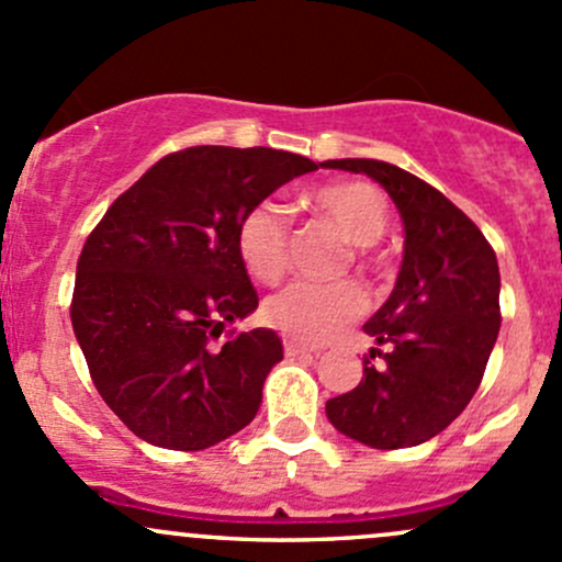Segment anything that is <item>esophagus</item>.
<instances>
[{
    "instance_id": "1",
    "label": "esophagus",
    "mask_w": 562,
    "mask_h": 562,
    "mask_svg": "<svg viewBox=\"0 0 562 562\" xmlns=\"http://www.w3.org/2000/svg\"><path fill=\"white\" fill-rule=\"evenodd\" d=\"M285 356L288 358H315L317 352L312 350V347L301 345V341L291 339V336H288V339H285Z\"/></svg>"
}]
</instances>
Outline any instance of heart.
<instances>
[{
  "label": "heart",
  "mask_w": 562,
  "mask_h": 562,
  "mask_svg": "<svg viewBox=\"0 0 562 562\" xmlns=\"http://www.w3.org/2000/svg\"><path fill=\"white\" fill-rule=\"evenodd\" d=\"M312 210L339 228L350 245L371 247L385 234L387 202L369 182H334L310 193ZM291 226L280 204L261 202L245 212L236 228L241 263L263 285H274L288 269ZM363 312V293L350 282H293L266 301V317L301 341H328Z\"/></svg>",
  "instance_id": "b5f03b06"
}]
</instances>
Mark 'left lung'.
Segmentation results:
<instances>
[{"instance_id":"8db88e82","label":"left lung","mask_w":562,"mask_h":562,"mask_svg":"<svg viewBox=\"0 0 562 562\" xmlns=\"http://www.w3.org/2000/svg\"><path fill=\"white\" fill-rule=\"evenodd\" d=\"M326 169L371 177L404 223V261L393 293L363 330V380L326 404L330 425L374 450L434 439L469 406L501 328V274L493 247L445 193L374 158H339Z\"/></svg>"}]
</instances>
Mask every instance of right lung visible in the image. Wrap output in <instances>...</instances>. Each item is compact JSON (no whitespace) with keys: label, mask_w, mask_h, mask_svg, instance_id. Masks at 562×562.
<instances>
[{"label":"right lung","mask_w":562,"mask_h":562,"mask_svg":"<svg viewBox=\"0 0 562 562\" xmlns=\"http://www.w3.org/2000/svg\"><path fill=\"white\" fill-rule=\"evenodd\" d=\"M317 167L271 147H188L153 164L86 239L75 336L104 404L147 445L196 452L252 423L282 341L256 328L212 345L258 306L236 228Z\"/></svg>","instance_id":"add662e5"}]
</instances>
